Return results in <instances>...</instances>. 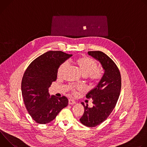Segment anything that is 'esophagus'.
Instances as JSON below:
<instances>
[{"label": "esophagus", "instance_id": "esophagus-1", "mask_svg": "<svg viewBox=\"0 0 147 147\" xmlns=\"http://www.w3.org/2000/svg\"><path fill=\"white\" fill-rule=\"evenodd\" d=\"M76 103V101L73 99H69V105H73Z\"/></svg>", "mask_w": 147, "mask_h": 147}]
</instances>
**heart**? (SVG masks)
Masks as SVG:
<instances>
[{
    "instance_id": "heart-1",
    "label": "heart",
    "mask_w": 147,
    "mask_h": 147,
    "mask_svg": "<svg viewBox=\"0 0 147 147\" xmlns=\"http://www.w3.org/2000/svg\"><path fill=\"white\" fill-rule=\"evenodd\" d=\"M75 63L78 66L80 71L83 76L87 77L92 83L98 82L102 78L103 71L102 69L97 67L96 62L91 57L87 56L80 57L75 60ZM67 66L66 63L61 64L57 70V76H60ZM80 87H71L70 90L76 93L81 90Z\"/></svg>"
}]
</instances>
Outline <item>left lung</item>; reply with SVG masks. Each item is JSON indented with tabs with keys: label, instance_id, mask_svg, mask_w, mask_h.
Wrapping results in <instances>:
<instances>
[{
	"label": "left lung",
	"instance_id": "left-lung-1",
	"mask_svg": "<svg viewBox=\"0 0 147 147\" xmlns=\"http://www.w3.org/2000/svg\"><path fill=\"white\" fill-rule=\"evenodd\" d=\"M88 55L98 60L105 70L98 85L91 90L86 98L92 99V108L85 105L84 112L80 120L87 127H94L105 120L114 109L119 99L121 86V75L115 63L101 51H89Z\"/></svg>",
	"mask_w": 147,
	"mask_h": 147
}]
</instances>
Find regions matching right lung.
<instances>
[{"instance_id":"add662e5","label":"right lung","mask_w":147,"mask_h":147,"mask_svg":"<svg viewBox=\"0 0 147 147\" xmlns=\"http://www.w3.org/2000/svg\"><path fill=\"white\" fill-rule=\"evenodd\" d=\"M71 56L50 51L34 60L25 71L22 81V95L27 111L37 123L52 121L67 106L66 96H51L48 89L56 80L59 66Z\"/></svg>"}]
</instances>
